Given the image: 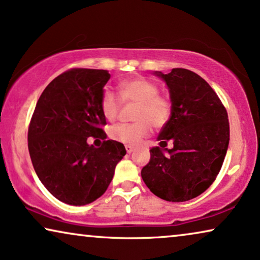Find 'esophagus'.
Listing matches in <instances>:
<instances>
[{"label": "esophagus", "mask_w": 260, "mask_h": 260, "mask_svg": "<svg viewBox=\"0 0 260 260\" xmlns=\"http://www.w3.org/2000/svg\"><path fill=\"white\" fill-rule=\"evenodd\" d=\"M125 150H126L127 154H131V152L134 151V147H133V145H125Z\"/></svg>", "instance_id": "1"}]
</instances>
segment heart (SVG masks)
Segmentation results:
<instances>
[{
    "label": "heart",
    "mask_w": 260,
    "mask_h": 260,
    "mask_svg": "<svg viewBox=\"0 0 260 260\" xmlns=\"http://www.w3.org/2000/svg\"><path fill=\"white\" fill-rule=\"evenodd\" d=\"M122 102L137 103L134 124H118L110 131L112 140L124 144H136L151 133V125L161 129L168 124L173 115V104L168 95L159 94L158 85L145 77H135L118 83ZM103 116L109 122L117 119L119 103L110 88L103 91L101 99Z\"/></svg>",
    "instance_id": "obj_1"
}]
</instances>
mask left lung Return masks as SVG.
<instances>
[{"mask_svg":"<svg viewBox=\"0 0 260 260\" xmlns=\"http://www.w3.org/2000/svg\"><path fill=\"white\" fill-rule=\"evenodd\" d=\"M155 74L169 88L173 115L141 175L156 197L188 201L204 193L221 169L230 142L229 116L218 94L199 74L186 69ZM168 141L173 143L172 149L166 148Z\"/></svg>","mask_w":260,"mask_h":260,"instance_id":"obj_1","label":"left lung"}]
</instances>
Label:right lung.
Wrapping results in <instances>:
<instances>
[{"instance_id":"add662e5","label":"right lung","mask_w":260,"mask_h":260,"mask_svg":"<svg viewBox=\"0 0 260 260\" xmlns=\"http://www.w3.org/2000/svg\"><path fill=\"white\" fill-rule=\"evenodd\" d=\"M106 70L71 69L42 92L28 127V150L42 184L58 200L73 206L101 198L112 181L125 148L117 141L99 148L88 137L106 138L101 109Z\"/></svg>"}]
</instances>
